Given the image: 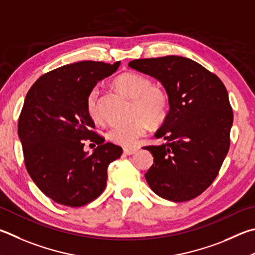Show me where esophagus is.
Returning <instances> with one entry per match:
<instances>
[{"instance_id":"1","label":"esophagus","mask_w":255,"mask_h":255,"mask_svg":"<svg viewBox=\"0 0 255 255\" xmlns=\"http://www.w3.org/2000/svg\"><path fill=\"white\" fill-rule=\"evenodd\" d=\"M138 148H125L124 149V154L125 155H133L135 152H137Z\"/></svg>"}]
</instances>
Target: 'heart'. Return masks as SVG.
I'll list each match as a JSON object with an SVG mask.
<instances>
[{
    "instance_id": "1",
    "label": "heart",
    "mask_w": 255,
    "mask_h": 255,
    "mask_svg": "<svg viewBox=\"0 0 255 255\" xmlns=\"http://www.w3.org/2000/svg\"><path fill=\"white\" fill-rule=\"evenodd\" d=\"M115 87L124 96L132 100L130 123L114 126L108 130L109 140L124 147L135 146L147 131V123L152 126L160 125L167 117L168 96L161 88L152 86L149 78L137 72H125L116 78ZM99 91L94 88L87 96L86 109L90 119L100 122L98 105Z\"/></svg>"
}]
</instances>
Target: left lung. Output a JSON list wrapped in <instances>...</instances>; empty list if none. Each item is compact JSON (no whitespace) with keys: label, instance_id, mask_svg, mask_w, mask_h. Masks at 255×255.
Instances as JSON below:
<instances>
[{"label":"left lung","instance_id":"left-lung-1","mask_svg":"<svg viewBox=\"0 0 255 255\" xmlns=\"http://www.w3.org/2000/svg\"><path fill=\"white\" fill-rule=\"evenodd\" d=\"M135 70L161 82L169 112L156 138L165 143L147 146L154 164L145 177L152 192L165 200L186 202L205 191L228 155L233 112L223 82L200 63L178 55L137 59Z\"/></svg>","mask_w":255,"mask_h":255}]
</instances>
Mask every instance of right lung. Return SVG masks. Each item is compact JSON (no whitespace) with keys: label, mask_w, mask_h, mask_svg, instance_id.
Returning a JSON list of instances; mask_svg holds the SVG:
<instances>
[{"label":"right lung","mask_w":255,"mask_h":255,"mask_svg":"<svg viewBox=\"0 0 255 255\" xmlns=\"http://www.w3.org/2000/svg\"><path fill=\"white\" fill-rule=\"evenodd\" d=\"M114 64L80 61L41 76L26 94L17 132L27 173L44 195L59 204L79 207L96 200L107 184V168L123 148L92 128L86 99L97 82L117 71ZM85 140L99 145L83 150Z\"/></svg>","instance_id":"add662e5"}]
</instances>
